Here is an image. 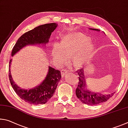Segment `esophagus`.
Returning <instances> with one entry per match:
<instances>
[{
	"mask_svg": "<svg viewBox=\"0 0 128 128\" xmlns=\"http://www.w3.org/2000/svg\"><path fill=\"white\" fill-rule=\"evenodd\" d=\"M68 71H66V70H62L61 71V74L62 76H65L68 74Z\"/></svg>",
	"mask_w": 128,
	"mask_h": 128,
	"instance_id": "esophagus-1",
	"label": "esophagus"
}]
</instances>
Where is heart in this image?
Masks as SVG:
<instances>
[{"label": "heart", "mask_w": 128, "mask_h": 128, "mask_svg": "<svg viewBox=\"0 0 128 128\" xmlns=\"http://www.w3.org/2000/svg\"><path fill=\"white\" fill-rule=\"evenodd\" d=\"M94 50V46L89 36L74 31L64 35L59 44H54L51 53L58 64H65L68 58L74 66L80 68L88 61Z\"/></svg>", "instance_id": "obj_1"}]
</instances>
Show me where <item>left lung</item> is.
Segmentation results:
<instances>
[{
	"label": "left lung",
	"mask_w": 128,
	"mask_h": 128,
	"mask_svg": "<svg viewBox=\"0 0 128 128\" xmlns=\"http://www.w3.org/2000/svg\"><path fill=\"white\" fill-rule=\"evenodd\" d=\"M90 30L100 31V30L95 28H89ZM79 75V82L76 89V95L83 104L88 105H96L107 101L113 96L114 93L108 94H102L101 93L93 92L86 88L87 86L84 75V70L80 69L78 71Z\"/></svg>",
	"instance_id": "8db88e82"
}]
</instances>
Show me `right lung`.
Masks as SVG:
<instances>
[{"label":"right lung","instance_id":"add662e5","mask_svg":"<svg viewBox=\"0 0 128 128\" xmlns=\"http://www.w3.org/2000/svg\"><path fill=\"white\" fill-rule=\"evenodd\" d=\"M57 26L58 24L56 23L44 24L25 32L20 37L15 44L12 51V56L13 57L27 46L39 45L45 47L49 42L52 33ZM11 62L12 59L10 60L9 66L10 82L15 92L22 100L29 104L36 105L45 104L52 97L58 82L61 79V75L59 70L49 66L46 76L41 83L33 88L24 89L20 88L13 81L10 72Z\"/></svg>","mask_w":128,"mask_h":128}]
</instances>
